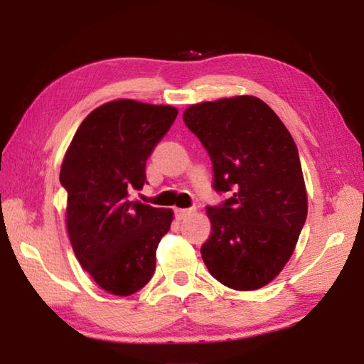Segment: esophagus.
Returning a JSON list of instances; mask_svg holds the SVG:
<instances>
[{
	"instance_id": "34e87169",
	"label": "esophagus",
	"mask_w": 364,
	"mask_h": 364,
	"mask_svg": "<svg viewBox=\"0 0 364 364\" xmlns=\"http://www.w3.org/2000/svg\"><path fill=\"white\" fill-rule=\"evenodd\" d=\"M191 212H193V208H175V217L178 220H183L184 217H188Z\"/></svg>"
}]
</instances>
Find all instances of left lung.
<instances>
[{"label": "left lung", "mask_w": 364, "mask_h": 364, "mask_svg": "<svg viewBox=\"0 0 364 364\" xmlns=\"http://www.w3.org/2000/svg\"><path fill=\"white\" fill-rule=\"evenodd\" d=\"M213 165L210 237L200 247L215 279L255 291L281 273L306 220V191L297 146L284 123L254 96L200 102L183 114Z\"/></svg>", "instance_id": "obj_1"}]
</instances>
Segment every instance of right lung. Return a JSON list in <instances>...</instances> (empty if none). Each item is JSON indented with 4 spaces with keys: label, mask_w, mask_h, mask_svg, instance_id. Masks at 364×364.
I'll use <instances>...</instances> for the list:
<instances>
[{
    "label": "right lung",
    "mask_w": 364,
    "mask_h": 364,
    "mask_svg": "<svg viewBox=\"0 0 364 364\" xmlns=\"http://www.w3.org/2000/svg\"><path fill=\"white\" fill-rule=\"evenodd\" d=\"M176 115L171 106L110 101L86 117L65 152L59 180L72 249L109 294L138 292L156 271L157 245L173 212L130 200V193L147 183V159Z\"/></svg>",
    "instance_id": "add662e5"
}]
</instances>
